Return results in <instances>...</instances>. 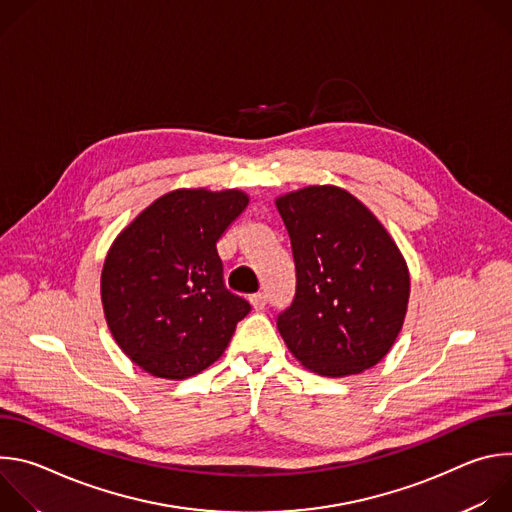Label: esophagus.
Returning <instances> with one entry per match:
<instances>
[{
  "label": "esophagus",
  "instance_id": "34e87169",
  "mask_svg": "<svg viewBox=\"0 0 512 512\" xmlns=\"http://www.w3.org/2000/svg\"><path fill=\"white\" fill-rule=\"evenodd\" d=\"M249 302H251V306H253L255 312H261V310H265V306H267V296H265V294H253V296L249 298Z\"/></svg>",
  "mask_w": 512,
  "mask_h": 512
}]
</instances>
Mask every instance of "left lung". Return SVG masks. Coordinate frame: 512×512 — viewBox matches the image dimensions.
<instances>
[{"instance_id":"1","label":"left lung","mask_w":512,"mask_h":512,"mask_svg":"<svg viewBox=\"0 0 512 512\" xmlns=\"http://www.w3.org/2000/svg\"><path fill=\"white\" fill-rule=\"evenodd\" d=\"M296 263V296L277 316L289 352L322 377L381 362L409 302L407 263L377 216L338 186L275 200Z\"/></svg>"}]
</instances>
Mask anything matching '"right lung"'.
Instances as JSON below:
<instances>
[{"instance_id": "1", "label": "right lung", "mask_w": 512, "mask_h": 512, "mask_svg": "<svg viewBox=\"0 0 512 512\" xmlns=\"http://www.w3.org/2000/svg\"><path fill=\"white\" fill-rule=\"evenodd\" d=\"M247 204L241 190L180 188L139 212L111 245L101 273L105 320L145 373L180 381L204 371L251 312L225 287L216 251Z\"/></svg>"}]
</instances>
